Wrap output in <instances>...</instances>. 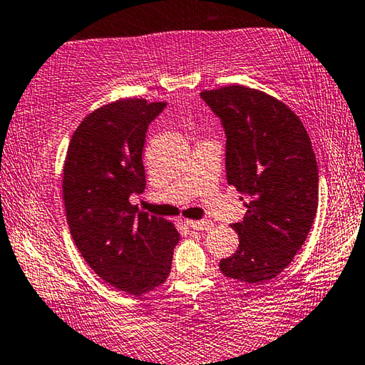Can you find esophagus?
Returning a JSON list of instances; mask_svg holds the SVG:
<instances>
[{"instance_id": "obj_1", "label": "esophagus", "mask_w": 365, "mask_h": 365, "mask_svg": "<svg viewBox=\"0 0 365 365\" xmlns=\"http://www.w3.org/2000/svg\"><path fill=\"white\" fill-rule=\"evenodd\" d=\"M186 225L194 230H210L214 223L210 220H186Z\"/></svg>"}]
</instances>
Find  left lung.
Instances as JSON below:
<instances>
[{"mask_svg": "<svg viewBox=\"0 0 365 365\" xmlns=\"http://www.w3.org/2000/svg\"><path fill=\"white\" fill-rule=\"evenodd\" d=\"M200 98L225 128L227 181L245 195L248 209L232 225L240 245L220 261V271L241 282H264L292 262L315 220L312 140L294 110L259 89L230 85L202 91Z\"/></svg>", "mask_w": 365, "mask_h": 365, "instance_id": "8db88e82", "label": "left lung"}]
</instances>
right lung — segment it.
Wrapping results in <instances>:
<instances>
[{"instance_id":"right-lung-1","label":"right lung","mask_w":365,"mask_h":365,"mask_svg":"<svg viewBox=\"0 0 365 365\" xmlns=\"http://www.w3.org/2000/svg\"><path fill=\"white\" fill-rule=\"evenodd\" d=\"M165 108L127 98L93 110L73 133L63 166L73 241L104 282L135 297L165 282L179 241L171 222L130 202L147 184L142 151L148 125Z\"/></svg>"}]
</instances>
